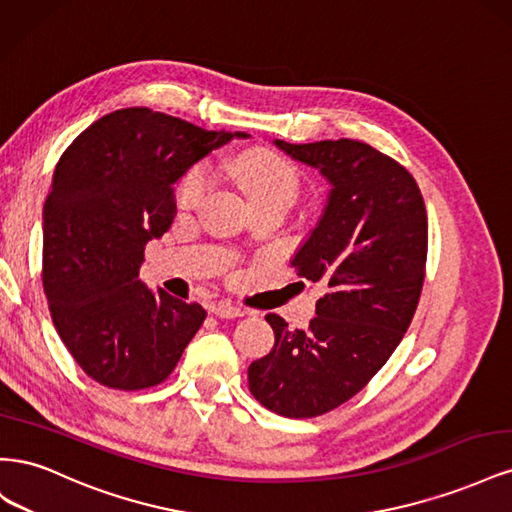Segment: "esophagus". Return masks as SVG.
Instances as JSON below:
<instances>
[{"mask_svg": "<svg viewBox=\"0 0 512 512\" xmlns=\"http://www.w3.org/2000/svg\"><path fill=\"white\" fill-rule=\"evenodd\" d=\"M211 312L218 318H239L245 314V309L239 305H232L228 301H220L211 307Z\"/></svg>", "mask_w": 512, "mask_h": 512, "instance_id": "1", "label": "esophagus"}]
</instances>
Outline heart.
Here are the masks:
<instances>
[{
  "label": "heart",
  "instance_id": "heart-1",
  "mask_svg": "<svg viewBox=\"0 0 512 512\" xmlns=\"http://www.w3.org/2000/svg\"><path fill=\"white\" fill-rule=\"evenodd\" d=\"M228 175L239 183V188L256 207L286 205L290 207L299 196L301 181L297 170L271 151L256 149L239 153L226 164ZM213 185L211 170L207 166H194L177 188V207L181 211H194L200 207Z\"/></svg>",
  "mask_w": 512,
  "mask_h": 512
}]
</instances>
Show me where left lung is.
Returning <instances> with one entry per match:
<instances>
[{"mask_svg": "<svg viewBox=\"0 0 512 512\" xmlns=\"http://www.w3.org/2000/svg\"><path fill=\"white\" fill-rule=\"evenodd\" d=\"M277 149L320 170L331 190L292 258L327 292L307 329L267 314L273 350L247 369L262 406L309 418L342 406L376 376L408 331L421 297L427 213L408 170L361 141L339 138Z\"/></svg>", "mask_w": 512, "mask_h": 512, "instance_id": "obj_1", "label": "left lung"}]
</instances>
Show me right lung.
Masks as SVG:
<instances>
[{"label": "right lung", "mask_w": 512, "mask_h": 512, "mask_svg": "<svg viewBox=\"0 0 512 512\" xmlns=\"http://www.w3.org/2000/svg\"><path fill=\"white\" fill-rule=\"evenodd\" d=\"M245 132H211L149 108H121L74 138L42 209V286L55 329L108 389L156 386L207 312L138 273L145 245L175 220L173 185Z\"/></svg>", "instance_id": "add662e5"}]
</instances>
